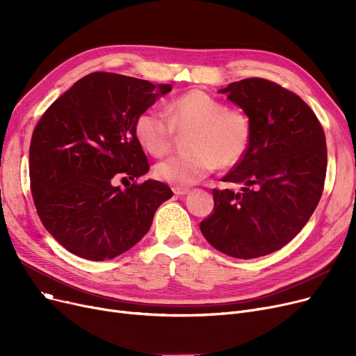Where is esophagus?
Returning a JSON list of instances; mask_svg holds the SVG:
<instances>
[{
    "label": "esophagus",
    "mask_w": 356,
    "mask_h": 356,
    "mask_svg": "<svg viewBox=\"0 0 356 356\" xmlns=\"http://www.w3.org/2000/svg\"><path fill=\"white\" fill-rule=\"evenodd\" d=\"M173 192L177 196H184V195L191 193V189L189 188H179V186H176V188H173Z\"/></svg>",
    "instance_id": "1"
}]
</instances>
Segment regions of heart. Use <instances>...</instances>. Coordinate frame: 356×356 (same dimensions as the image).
<instances>
[{
	"mask_svg": "<svg viewBox=\"0 0 356 356\" xmlns=\"http://www.w3.org/2000/svg\"><path fill=\"white\" fill-rule=\"evenodd\" d=\"M165 113L147 109L137 117L134 133L145 152L161 157L170 152L176 131L188 134L191 152L160 161L154 173L179 188L192 186L220 168L234 167L245 156L252 127L244 111L229 108L208 92L193 89L175 98Z\"/></svg>",
	"mask_w": 356,
	"mask_h": 356,
	"instance_id": "heart-1",
	"label": "heart"
}]
</instances>
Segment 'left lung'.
I'll use <instances>...</instances> for the list:
<instances>
[{
    "mask_svg": "<svg viewBox=\"0 0 356 356\" xmlns=\"http://www.w3.org/2000/svg\"><path fill=\"white\" fill-rule=\"evenodd\" d=\"M219 92L244 109L252 136L245 156L222 179L244 188L213 189V212L199 227L223 254L263 257L289 244L322 197L325 131L300 97L275 82L248 78Z\"/></svg>",
    "mask_w": 356,
    "mask_h": 356,
    "instance_id": "left-lung-1",
    "label": "left lung"
}]
</instances>
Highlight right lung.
Listing matches in <instances>:
<instances>
[{"label":"right lung","instance_id":"obj_1","mask_svg":"<svg viewBox=\"0 0 356 356\" xmlns=\"http://www.w3.org/2000/svg\"><path fill=\"white\" fill-rule=\"evenodd\" d=\"M172 85L93 72L56 99L30 143V189L44 228L72 254L111 259L148 232L173 196L149 170L134 124ZM127 181L125 190L113 183Z\"/></svg>","mask_w":356,"mask_h":356}]
</instances>
